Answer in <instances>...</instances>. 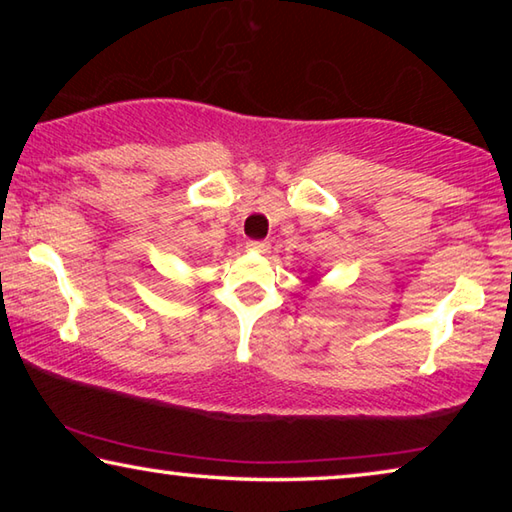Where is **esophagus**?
Wrapping results in <instances>:
<instances>
[{
	"label": "esophagus",
	"mask_w": 512,
	"mask_h": 512,
	"mask_svg": "<svg viewBox=\"0 0 512 512\" xmlns=\"http://www.w3.org/2000/svg\"><path fill=\"white\" fill-rule=\"evenodd\" d=\"M246 248L248 250H255V253H268V250H271V244H268V241H248L246 244Z\"/></svg>",
	"instance_id": "34e87169"
}]
</instances>
